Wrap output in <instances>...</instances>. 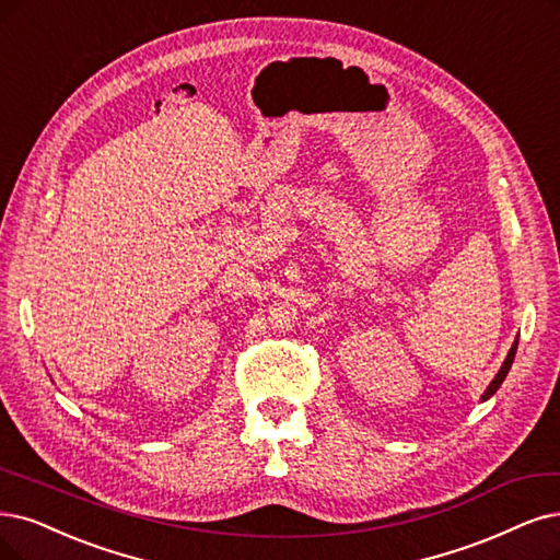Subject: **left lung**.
<instances>
[{"label":"left lung","instance_id":"1","mask_svg":"<svg viewBox=\"0 0 560 560\" xmlns=\"http://www.w3.org/2000/svg\"><path fill=\"white\" fill-rule=\"evenodd\" d=\"M514 353H516V341L512 343V348H510V353H508V358H505V362H503L501 371H499V374H495V378L489 383V387H487V392H485V397H482V399H489L491 395H495V389L501 387V383L505 381L508 371H510V366H512V362H514Z\"/></svg>","mask_w":560,"mask_h":560}]
</instances>
